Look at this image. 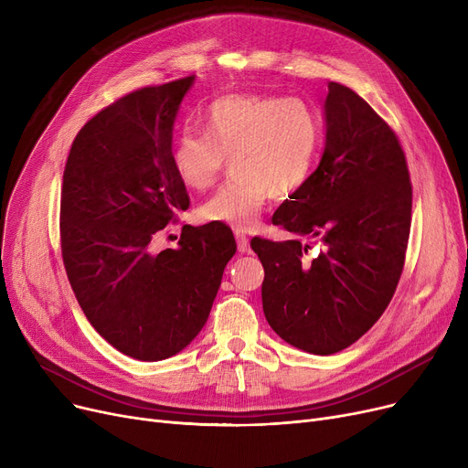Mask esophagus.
Wrapping results in <instances>:
<instances>
[{
  "mask_svg": "<svg viewBox=\"0 0 468 468\" xmlns=\"http://www.w3.org/2000/svg\"><path fill=\"white\" fill-rule=\"evenodd\" d=\"M235 239H237V250L240 254H247L250 250V242H249V237L244 235L242 231H235Z\"/></svg>",
  "mask_w": 468,
  "mask_h": 468,
  "instance_id": "esophagus-1",
  "label": "esophagus"
}]
</instances>
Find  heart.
I'll list each match as a JSON object with an SVG mask.
<instances>
[{"label": "heart", "instance_id": "heart-1", "mask_svg": "<svg viewBox=\"0 0 468 468\" xmlns=\"http://www.w3.org/2000/svg\"><path fill=\"white\" fill-rule=\"evenodd\" d=\"M205 134L182 131L172 145L175 175L193 191L210 187L229 163L231 176L197 214L237 231L254 228L269 197L284 199L311 178L323 145L316 110L296 96L228 94L201 113Z\"/></svg>", "mask_w": 468, "mask_h": 468}]
</instances>
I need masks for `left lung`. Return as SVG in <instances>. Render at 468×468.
I'll return each mask as SVG.
<instances>
[{"mask_svg": "<svg viewBox=\"0 0 468 468\" xmlns=\"http://www.w3.org/2000/svg\"><path fill=\"white\" fill-rule=\"evenodd\" d=\"M324 119L321 163L273 216L298 239L250 242L265 271L269 326L313 355L343 351L379 321L400 281L411 226V182L395 131L334 81ZM303 236L322 242L316 259Z\"/></svg>", "mask_w": 468, "mask_h": 468, "instance_id": "left-lung-1", "label": "left lung"}]
</instances>
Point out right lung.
I'll return each mask as SVG.
<instances>
[{"mask_svg":"<svg viewBox=\"0 0 468 468\" xmlns=\"http://www.w3.org/2000/svg\"><path fill=\"white\" fill-rule=\"evenodd\" d=\"M195 76L144 87L98 112L71 144L60 195L68 281L92 328L144 362L186 349L207 323L235 239L182 229L178 249L150 242L189 207L172 168V131Z\"/></svg>","mask_w":468,"mask_h":468,"instance_id":"right-lung-1","label":"right lung"}]
</instances>
